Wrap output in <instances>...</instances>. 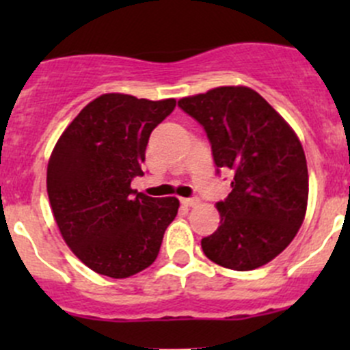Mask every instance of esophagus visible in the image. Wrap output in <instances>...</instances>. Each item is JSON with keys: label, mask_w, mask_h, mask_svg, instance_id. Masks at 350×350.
<instances>
[{"label": "esophagus", "mask_w": 350, "mask_h": 350, "mask_svg": "<svg viewBox=\"0 0 350 350\" xmlns=\"http://www.w3.org/2000/svg\"><path fill=\"white\" fill-rule=\"evenodd\" d=\"M181 203L185 206H195V204L200 203V200L198 198H181Z\"/></svg>", "instance_id": "esophagus-1"}]
</instances>
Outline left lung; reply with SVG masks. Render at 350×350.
I'll return each mask as SVG.
<instances>
[{
	"instance_id": "left-lung-1",
	"label": "left lung",
	"mask_w": 350,
	"mask_h": 350,
	"mask_svg": "<svg viewBox=\"0 0 350 350\" xmlns=\"http://www.w3.org/2000/svg\"><path fill=\"white\" fill-rule=\"evenodd\" d=\"M178 107L206 132L217 171L232 176L218 201L220 227L201 241L218 266L250 271L281 254L298 234L308 203V169L298 137L259 93L215 88Z\"/></svg>"
}]
</instances>
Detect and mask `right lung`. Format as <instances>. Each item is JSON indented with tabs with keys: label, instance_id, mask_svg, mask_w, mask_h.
I'll list each match as a JSON object with an SVG mask.
<instances>
[{
	"label": "right lung",
	"instance_id": "obj_1",
	"mask_svg": "<svg viewBox=\"0 0 350 350\" xmlns=\"http://www.w3.org/2000/svg\"><path fill=\"white\" fill-rule=\"evenodd\" d=\"M176 100L101 94L81 109L54 147L47 193L62 237L74 254L103 276H133L157 257L178 198H150L130 188L144 176L152 130Z\"/></svg>",
	"mask_w": 350,
	"mask_h": 350
}]
</instances>
